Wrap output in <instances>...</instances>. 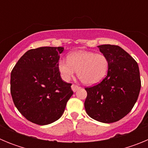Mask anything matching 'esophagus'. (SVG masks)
Instances as JSON below:
<instances>
[{
	"mask_svg": "<svg viewBox=\"0 0 148 148\" xmlns=\"http://www.w3.org/2000/svg\"><path fill=\"white\" fill-rule=\"evenodd\" d=\"M78 89H80V87H79V86L76 85V84H73V85H72V90H73V92H76Z\"/></svg>",
	"mask_w": 148,
	"mask_h": 148,
	"instance_id": "esophagus-1",
	"label": "esophagus"
}]
</instances>
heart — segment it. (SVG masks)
I'll use <instances>...</instances> for the list:
<instances>
[{"instance_id": "heart-1", "label": "heart", "mask_w": 148, "mask_h": 148, "mask_svg": "<svg viewBox=\"0 0 148 148\" xmlns=\"http://www.w3.org/2000/svg\"><path fill=\"white\" fill-rule=\"evenodd\" d=\"M109 69V60L103 53L78 50L70 53L67 60L58 61V70L65 82L71 80L77 70V75L84 84L92 85L102 80Z\"/></svg>"}]
</instances>
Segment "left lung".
<instances>
[{"label":"left lung","instance_id":"obj_1","mask_svg":"<svg viewBox=\"0 0 148 148\" xmlns=\"http://www.w3.org/2000/svg\"><path fill=\"white\" fill-rule=\"evenodd\" d=\"M109 60L108 75L99 84L86 87L84 108L89 116L103 123L119 121L130 113L141 89L136 61L117 45L99 46Z\"/></svg>","mask_w":148,"mask_h":148}]
</instances>
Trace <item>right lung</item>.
<instances>
[{
  "instance_id": "1",
  "label": "right lung",
  "mask_w": 148,
  "mask_h": 148,
  "mask_svg": "<svg viewBox=\"0 0 148 148\" xmlns=\"http://www.w3.org/2000/svg\"><path fill=\"white\" fill-rule=\"evenodd\" d=\"M64 47L29 49L12 70L10 92L18 111L39 125L54 122L64 113L73 94L72 84L62 81L58 70Z\"/></svg>"
}]
</instances>
